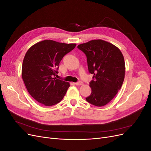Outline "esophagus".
Masks as SVG:
<instances>
[{
  "label": "esophagus",
  "mask_w": 151,
  "mask_h": 151,
  "mask_svg": "<svg viewBox=\"0 0 151 151\" xmlns=\"http://www.w3.org/2000/svg\"><path fill=\"white\" fill-rule=\"evenodd\" d=\"M76 84L77 86H81V85H83V82L78 81V82H77V83H76Z\"/></svg>",
  "instance_id": "obj_1"
}]
</instances>
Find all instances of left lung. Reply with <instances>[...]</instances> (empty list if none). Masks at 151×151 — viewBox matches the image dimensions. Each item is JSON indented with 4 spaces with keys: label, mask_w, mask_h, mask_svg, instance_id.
<instances>
[{
    "label": "left lung",
    "mask_w": 151,
    "mask_h": 151,
    "mask_svg": "<svg viewBox=\"0 0 151 151\" xmlns=\"http://www.w3.org/2000/svg\"><path fill=\"white\" fill-rule=\"evenodd\" d=\"M87 57L88 70L93 79L91 94L86 101L96 106L108 104L121 88L125 78V60L120 49L102 40L79 45Z\"/></svg>",
    "instance_id": "obj_1"
}]
</instances>
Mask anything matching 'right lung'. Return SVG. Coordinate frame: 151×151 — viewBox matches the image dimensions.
<instances>
[{
    "label": "right lung",
    "instance_id": "obj_1",
    "mask_svg": "<svg viewBox=\"0 0 151 151\" xmlns=\"http://www.w3.org/2000/svg\"><path fill=\"white\" fill-rule=\"evenodd\" d=\"M76 46L43 40L27 51L22 66V78L28 93L45 106L60 102L70 84L55 77L62 58Z\"/></svg>",
    "mask_w": 151,
    "mask_h": 151
}]
</instances>
